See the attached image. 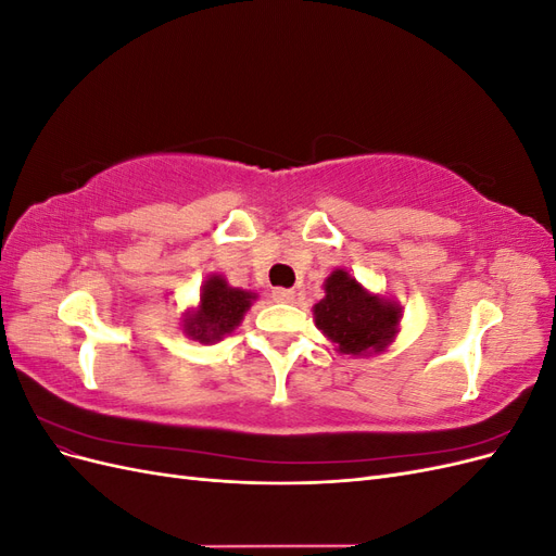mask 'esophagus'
I'll return each mask as SVG.
<instances>
[{
    "label": "esophagus",
    "mask_w": 556,
    "mask_h": 556,
    "mask_svg": "<svg viewBox=\"0 0 556 556\" xmlns=\"http://www.w3.org/2000/svg\"><path fill=\"white\" fill-rule=\"evenodd\" d=\"M271 296L276 301H280V304H290V301H294V290H288V288H276L271 292Z\"/></svg>",
    "instance_id": "1"
}]
</instances>
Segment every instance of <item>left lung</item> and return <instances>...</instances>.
<instances>
[{
    "mask_svg": "<svg viewBox=\"0 0 556 556\" xmlns=\"http://www.w3.org/2000/svg\"><path fill=\"white\" fill-rule=\"evenodd\" d=\"M315 325L336 350L352 357L378 355L394 341L401 323V306L364 290L345 268L325 280V299L313 306Z\"/></svg>",
    "mask_w": 556,
    "mask_h": 556,
    "instance_id": "8db88e82",
    "label": "left lung"
}]
</instances>
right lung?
I'll return each instance as SVG.
<instances>
[{
    "mask_svg": "<svg viewBox=\"0 0 556 556\" xmlns=\"http://www.w3.org/2000/svg\"><path fill=\"white\" fill-rule=\"evenodd\" d=\"M257 299L255 292L227 285L223 276H211L201 285L199 306L182 319V331L199 343L220 341L241 325L245 311Z\"/></svg>",
    "mask_w": 556,
    "mask_h": 556,
    "instance_id": "1",
    "label": "right lung"
}]
</instances>
